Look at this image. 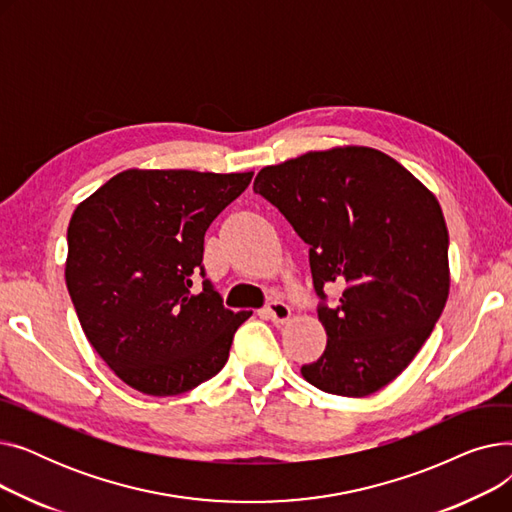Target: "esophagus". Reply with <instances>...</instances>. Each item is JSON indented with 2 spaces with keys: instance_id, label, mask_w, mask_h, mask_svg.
Segmentation results:
<instances>
[{
  "instance_id": "obj_1",
  "label": "esophagus",
  "mask_w": 512,
  "mask_h": 512,
  "mask_svg": "<svg viewBox=\"0 0 512 512\" xmlns=\"http://www.w3.org/2000/svg\"><path fill=\"white\" fill-rule=\"evenodd\" d=\"M265 315H267V319H272L276 326H280L288 321L290 307L284 301H270L265 305Z\"/></svg>"
}]
</instances>
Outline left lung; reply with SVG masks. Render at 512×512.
<instances>
[{"mask_svg":"<svg viewBox=\"0 0 512 512\" xmlns=\"http://www.w3.org/2000/svg\"><path fill=\"white\" fill-rule=\"evenodd\" d=\"M253 191L307 245L326 351L303 378L367 396L407 369L448 299V230L438 199L390 155L369 147L311 151L263 168ZM343 286L334 306L325 288Z\"/></svg>","mask_w":512,"mask_h":512,"instance_id":"1","label":"left lung"}]
</instances>
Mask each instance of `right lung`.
I'll return each instance as SVG.
<instances>
[{"label": "right lung", "instance_id": "obj_1", "mask_svg": "<svg viewBox=\"0 0 512 512\" xmlns=\"http://www.w3.org/2000/svg\"><path fill=\"white\" fill-rule=\"evenodd\" d=\"M253 172L126 170L80 203L68 226L66 286L97 355L149 396L193 390L218 373L251 311L224 307L205 276L209 224ZM204 278L202 290L192 280Z\"/></svg>", "mask_w": 512, "mask_h": 512}]
</instances>
